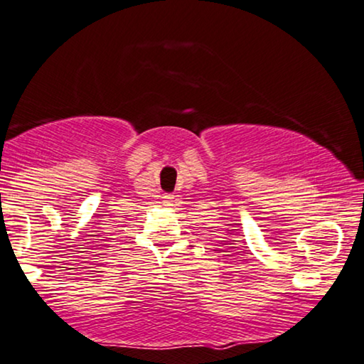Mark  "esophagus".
<instances>
[{"label": "esophagus", "mask_w": 364, "mask_h": 364, "mask_svg": "<svg viewBox=\"0 0 364 364\" xmlns=\"http://www.w3.org/2000/svg\"><path fill=\"white\" fill-rule=\"evenodd\" d=\"M175 199V194H165V196H163V204H165V206H173Z\"/></svg>", "instance_id": "1"}]
</instances>
